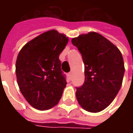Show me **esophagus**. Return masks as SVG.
Wrapping results in <instances>:
<instances>
[{
    "label": "esophagus",
    "instance_id": "34e87169",
    "mask_svg": "<svg viewBox=\"0 0 133 133\" xmlns=\"http://www.w3.org/2000/svg\"><path fill=\"white\" fill-rule=\"evenodd\" d=\"M72 74H73V73H72V72H69V78H72Z\"/></svg>",
    "mask_w": 133,
    "mask_h": 133
}]
</instances>
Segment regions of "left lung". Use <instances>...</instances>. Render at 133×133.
Masks as SVG:
<instances>
[{
	"label": "left lung",
	"instance_id": "1",
	"mask_svg": "<svg viewBox=\"0 0 133 133\" xmlns=\"http://www.w3.org/2000/svg\"><path fill=\"white\" fill-rule=\"evenodd\" d=\"M84 63L85 81L77 88L79 105L90 112H99L112 102L122 84L124 64L118 48L95 32L72 39Z\"/></svg>",
	"mask_w": 133,
	"mask_h": 133
}]
</instances>
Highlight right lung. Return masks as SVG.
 Wrapping results in <instances>:
<instances>
[{"label": "right lung", "mask_w": 133, "mask_h": 133, "mask_svg": "<svg viewBox=\"0 0 133 133\" xmlns=\"http://www.w3.org/2000/svg\"><path fill=\"white\" fill-rule=\"evenodd\" d=\"M69 41L66 35L49 30L25 44L18 53L15 73L21 93L32 107L46 110L58 104L66 81L59 60Z\"/></svg>", "instance_id": "1"}]
</instances>
